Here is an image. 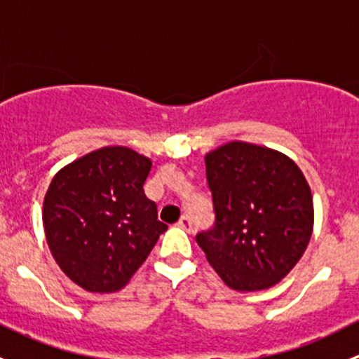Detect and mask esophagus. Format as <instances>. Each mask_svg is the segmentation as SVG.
<instances>
[{"label": "esophagus", "mask_w": 359, "mask_h": 359, "mask_svg": "<svg viewBox=\"0 0 359 359\" xmlns=\"http://www.w3.org/2000/svg\"><path fill=\"white\" fill-rule=\"evenodd\" d=\"M179 226L182 227V229H186L187 233H193V222H191V219H189V215H182L180 217V220H179Z\"/></svg>", "instance_id": "34e87169"}]
</instances>
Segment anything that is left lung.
I'll list each match as a JSON object with an SVG mask.
<instances>
[{
  "mask_svg": "<svg viewBox=\"0 0 359 359\" xmlns=\"http://www.w3.org/2000/svg\"><path fill=\"white\" fill-rule=\"evenodd\" d=\"M215 227L196 236L220 280L238 292L280 283L314 226L311 187L287 154L233 140L205 156Z\"/></svg>",
  "mask_w": 359,
  "mask_h": 359,
  "instance_id": "8db88e82",
  "label": "left lung"
}]
</instances>
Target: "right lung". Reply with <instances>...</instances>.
Wrapping results in <instances>:
<instances>
[{"instance_id":"add662e5","label":"right lung","mask_w":359,"mask_h":359,"mask_svg":"<svg viewBox=\"0 0 359 359\" xmlns=\"http://www.w3.org/2000/svg\"><path fill=\"white\" fill-rule=\"evenodd\" d=\"M151 166L130 147L107 146L69 163L50 182L43 201L46 243L83 290L125 287L168 229L144 193Z\"/></svg>"}]
</instances>
